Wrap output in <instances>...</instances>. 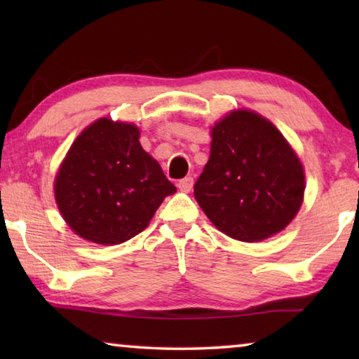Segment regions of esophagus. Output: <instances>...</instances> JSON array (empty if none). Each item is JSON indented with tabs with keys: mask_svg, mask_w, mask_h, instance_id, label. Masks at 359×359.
I'll use <instances>...</instances> for the list:
<instances>
[{
	"mask_svg": "<svg viewBox=\"0 0 359 359\" xmlns=\"http://www.w3.org/2000/svg\"><path fill=\"white\" fill-rule=\"evenodd\" d=\"M177 187L182 191H190L193 187V177H184L177 182Z\"/></svg>",
	"mask_w": 359,
	"mask_h": 359,
	"instance_id": "34e87169",
	"label": "esophagus"
}]
</instances>
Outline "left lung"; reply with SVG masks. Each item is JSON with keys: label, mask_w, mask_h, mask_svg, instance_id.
Here are the masks:
<instances>
[{"label": "left lung", "mask_w": 359, "mask_h": 359, "mask_svg": "<svg viewBox=\"0 0 359 359\" xmlns=\"http://www.w3.org/2000/svg\"><path fill=\"white\" fill-rule=\"evenodd\" d=\"M304 188L301 163L280 131L258 114L236 111L212 128L194 198L222 233L258 242L293 220Z\"/></svg>", "instance_id": "left-lung-1"}]
</instances>
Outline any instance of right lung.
Returning <instances> with one entry per match:
<instances>
[{
  "label": "right lung",
  "instance_id": "obj_1",
  "mask_svg": "<svg viewBox=\"0 0 359 359\" xmlns=\"http://www.w3.org/2000/svg\"><path fill=\"white\" fill-rule=\"evenodd\" d=\"M175 187L139 144L135 125L101 118L66 155L55 180V199L81 238L121 244L147 228Z\"/></svg>",
  "mask_w": 359,
  "mask_h": 359
}]
</instances>
